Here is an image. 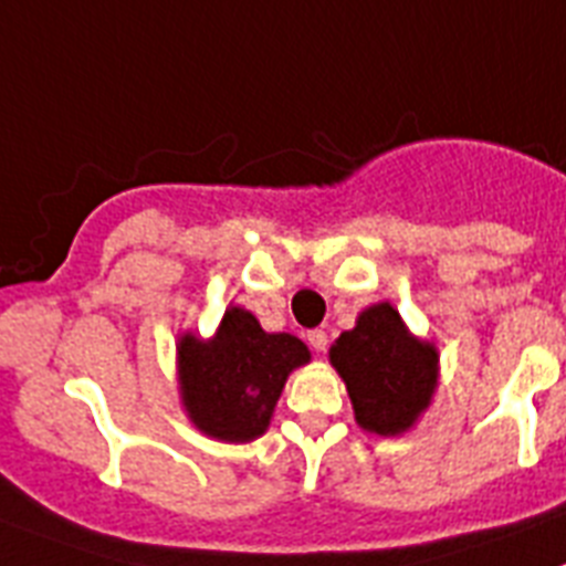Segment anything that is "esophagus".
I'll return each mask as SVG.
<instances>
[{
	"instance_id": "obj_1",
	"label": "esophagus",
	"mask_w": 566,
	"mask_h": 566,
	"mask_svg": "<svg viewBox=\"0 0 566 566\" xmlns=\"http://www.w3.org/2000/svg\"><path fill=\"white\" fill-rule=\"evenodd\" d=\"M307 345H311L313 350H325L327 348V334L325 331H319V327H316V331H307Z\"/></svg>"
}]
</instances>
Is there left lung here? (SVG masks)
<instances>
[{
  "mask_svg": "<svg viewBox=\"0 0 566 566\" xmlns=\"http://www.w3.org/2000/svg\"><path fill=\"white\" fill-rule=\"evenodd\" d=\"M327 356L348 388L354 420L371 434H406L434 400L440 350L411 334L391 302L365 307Z\"/></svg>",
  "mask_w": 566,
  "mask_h": 566,
  "instance_id": "obj_1",
  "label": "left lung"
}]
</instances>
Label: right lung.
<instances>
[{
  "label": "right lung",
  "instance_id": "obj_1",
  "mask_svg": "<svg viewBox=\"0 0 566 566\" xmlns=\"http://www.w3.org/2000/svg\"><path fill=\"white\" fill-rule=\"evenodd\" d=\"M178 394L189 422L221 443H250L270 429L275 402L311 350L293 334H268L253 313L230 305L210 339L178 334Z\"/></svg>",
  "mask_w": 566,
  "mask_h": 566
}]
</instances>
